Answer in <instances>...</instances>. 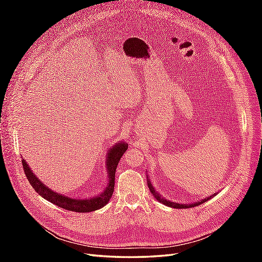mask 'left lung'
<instances>
[{"label":"left lung","mask_w":262,"mask_h":262,"mask_svg":"<svg viewBox=\"0 0 262 262\" xmlns=\"http://www.w3.org/2000/svg\"><path fill=\"white\" fill-rule=\"evenodd\" d=\"M146 178H147V185H148L149 191L152 192V194L154 195L155 199H156L158 202H161V203H163V204H165V205H167V207H170V208H173V209H188V208L196 207V205H200V204H202V203H204V202H207L208 200L212 199V198H213L214 195H216V193H214V194L210 195L209 198H204V199H202V200H200V201L193 202V203H188V204H186V203H177V202H172V201H170V200L165 199L164 196H162L160 193H158V192L156 191V190H155V188L153 187V185L150 184V179L148 178V176H146Z\"/></svg>","instance_id":"1"}]
</instances>
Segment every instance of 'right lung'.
I'll use <instances>...</instances> for the list:
<instances>
[{
	"label": "right lung",
	"mask_w": 262,
	"mask_h": 262,
	"mask_svg": "<svg viewBox=\"0 0 262 262\" xmlns=\"http://www.w3.org/2000/svg\"><path fill=\"white\" fill-rule=\"evenodd\" d=\"M128 149V144L123 141L117 142L115 145H113L107 150V158H106V170L108 173V181L107 185L104 188L102 191L92 198H86V199H78V198H70L68 195L61 194L53 191L50 188L43 185V182L39 179L35 173L31 170V168L28 166L27 162L21 160L24 171L27 176L28 181L33 188L36 190V192L40 194L43 199L48 200L49 202L58 205V207L66 209L69 211L73 212H80V213H86V212H93L98 209L104 208L105 205L109 202L110 198H112L114 193L115 188V175L117 166L120 161L121 156L125 150Z\"/></svg>",
	"instance_id": "right-lung-1"
}]
</instances>
